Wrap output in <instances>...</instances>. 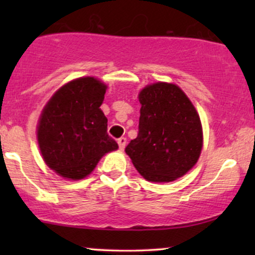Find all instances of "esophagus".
Wrapping results in <instances>:
<instances>
[{"label": "esophagus", "mask_w": 255, "mask_h": 255, "mask_svg": "<svg viewBox=\"0 0 255 255\" xmlns=\"http://www.w3.org/2000/svg\"><path fill=\"white\" fill-rule=\"evenodd\" d=\"M118 144H119V147L120 150H124L126 147V144H127V139H126L125 136H121L120 139L118 140Z\"/></svg>", "instance_id": "esophagus-1"}]
</instances>
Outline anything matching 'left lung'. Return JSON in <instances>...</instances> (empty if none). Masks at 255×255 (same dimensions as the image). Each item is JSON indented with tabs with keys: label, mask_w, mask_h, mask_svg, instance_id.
Segmentation results:
<instances>
[{
	"label": "left lung",
	"mask_w": 255,
	"mask_h": 255,
	"mask_svg": "<svg viewBox=\"0 0 255 255\" xmlns=\"http://www.w3.org/2000/svg\"><path fill=\"white\" fill-rule=\"evenodd\" d=\"M139 102V133L126 153L145 180L171 182L198 162L203 148L200 118L174 84L147 85L140 91Z\"/></svg>",
	"instance_id": "obj_1"
}]
</instances>
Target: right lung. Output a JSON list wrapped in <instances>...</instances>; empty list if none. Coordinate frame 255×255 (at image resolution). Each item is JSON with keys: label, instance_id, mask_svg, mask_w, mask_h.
Wrapping results in <instances>:
<instances>
[{"label": "right lung", "instance_id": "add662e5", "mask_svg": "<svg viewBox=\"0 0 255 255\" xmlns=\"http://www.w3.org/2000/svg\"><path fill=\"white\" fill-rule=\"evenodd\" d=\"M107 85L92 77L63 85L46 103L38 124V145L44 162L60 176L80 180L105 153L119 148L108 134L101 105Z\"/></svg>", "mask_w": 255, "mask_h": 255}]
</instances>
